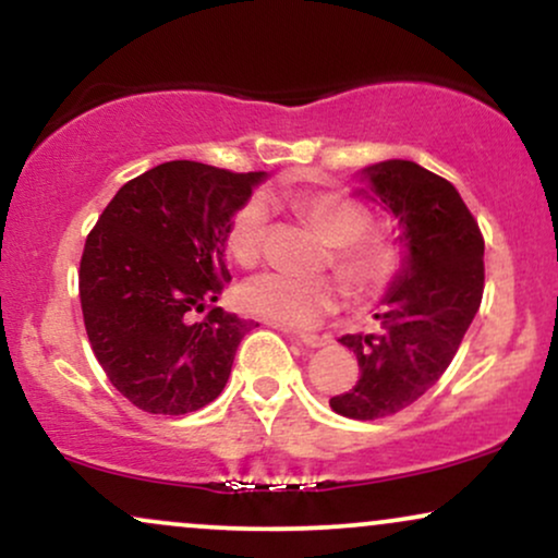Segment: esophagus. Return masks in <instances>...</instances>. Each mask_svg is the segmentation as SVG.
Here are the masks:
<instances>
[{
    "instance_id": "esophagus-1",
    "label": "esophagus",
    "mask_w": 558,
    "mask_h": 558,
    "mask_svg": "<svg viewBox=\"0 0 558 558\" xmlns=\"http://www.w3.org/2000/svg\"><path fill=\"white\" fill-rule=\"evenodd\" d=\"M296 341L304 345V349H319V345L328 343V338H319V336H296Z\"/></svg>"
}]
</instances>
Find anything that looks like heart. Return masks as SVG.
Masks as SVG:
<instances>
[{
	"label": "heart",
	"mask_w": 558,
	"mask_h": 558,
	"mask_svg": "<svg viewBox=\"0 0 558 558\" xmlns=\"http://www.w3.org/2000/svg\"><path fill=\"white\" fill-rule=\"evenodd\" d=\"M299 215L330 243L332 267L345 286L360 296L383 291L396 278L401 254L393 243L369 230V215L362 204L338 191H312L293 202ZM270 209L262 196H252L235 209L228 228V254L241 267H254L265 252ZM239 304L252 317L280 328L306 330L323 323L341 304V286L332 278H288L265 272L246 280L239 291Z\"/></svg>",
	"instance_id": "b5f03b06"
}]
</instances>
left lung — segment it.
<instances>
[{"instance_id":"8db88e82","label":"left lung","mask_w":558,"mask_h":558,"mask_svg":"<svg viewBox=\"0 0 558 558\" xmlns=\"http://www.w3.org/2000/svg\"><path fill=\"white\" fill-rule=\"evenodd\" d=\"M375 202L399 222L401 265L375 319L377 332L338 338L360 362V380L332 396L341 417L380 420L425 396L446 373L483 299L485 241L446 178L409 159L362 170Z\"/></svg>"}]
</instances>
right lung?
Returning a JSON list of instances; mask_svg holds the SVG:
<instances>
[{"label": "right lung", "mask_w": 558, "mask_h": 558, "mask_svg": "<svg viewBox=\"0 0 558 558\" xmlns=\"http://www.w3.org/2000/svg\"><path fill=\"white\" fill-rule=\"evenodd\" d=\"M265 172L157 165L107 204L81 257V310L101 369L133 407L189 414L226 388L254 323L210 306L230 280L228 228Z\"/></svg>", "instance_id": "add662e5"}]
</instances>
